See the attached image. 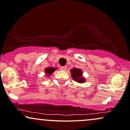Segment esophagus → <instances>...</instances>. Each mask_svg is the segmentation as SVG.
<instances>
[{"mask_svg": "<svg viewBox=\"0 0 130 130\" xmlns=\"http://www.w3.org/2000/svg\"><path fill=\"white\" fill-rule=\"evenodd\" d=\"M61 70H62V71H66V70L67 69V66H62L61 68Z\"/></svg>", "mask_w": 130, "mask_h": 130, "instance_id": "esophagus-1", "label": "esophagus"}]
</instances>
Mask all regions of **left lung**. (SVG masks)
Returning a JSON list of instances; mask_svg holds the SVG:
<instances>
[{
    "instance_id": "1",
    "label": "left lung",
    "mask_w": 130,
    "mask_h": 130,
    "mask_svg": "<svg viewBox=\"0 0 130 130\" xmlns=\"http://www.w3.org/2000/svg\"><path fill=\"white\" fill-rule=\"evenodd\" d=\"M71 77L72 79L79 84H83L85 82L86 79L83 77V71L80 69L74 68L70 70Z\"/></svg>"
}]
</instances>
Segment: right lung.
I'll return each mask as SVG.
<instances>
[{"instance_id": "right-lung-1", "label": "right lung", "mask_w": 130, "mask_h": 130, "mask_svg": "<svg viewBox=\"0 0 130 130\" xmlns=\"http://www.w3.org/2000/svg\"><path fill=\"white\" fill-rule=\"evenodd\" d=\"M57 68H50V67H48V68H46L45 69V73L46 74V77H50L51 75H52V74L55 72V70H56Z\"/></svg>"}]
</instances>
